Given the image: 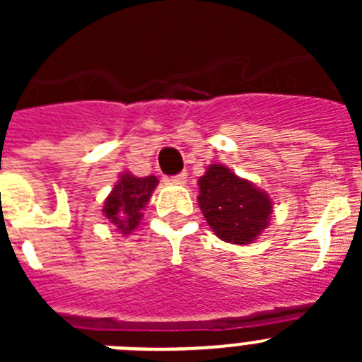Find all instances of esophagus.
Listing matches in <instances>:
<instances>
[{"mask_svg":"<svg viewBox=\"0 0 362 362\" xmlns=\"http://www.w3.org/2000/svg\"><path fill=\"white\" fill-rule=\"evenodd\" d=\"M187 172H179V174H175V175H172V181H174V183H187Z\"/></svg>","mask_w":362,"mask_h":362,"instance_id":"esophagus-1","label":"esophagus"}]
</instances>
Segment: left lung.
Wrapping results in <instances>:
<instances>
[{
    "label": "left lung",
    "instance_id": "obj_1",
    "mask_svg": "<svg viewBox=\"0 0 362 362\" xmlns=\"http://www.w3.org/2000/svg\"><path fill=\"white\" fill-rule=\"evenodd\" d=\"M197 201L217 238L233 245L257 239L270 219V197L221 165H212L199 179Z\"/></svg>",
    "mask_w": 362,
    "mask_h": 362
}]
</instances>
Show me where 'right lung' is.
I'll use <instances>...</instances> for the list:
<instances>
[{
	"instance_id": "add662e5",
	"label": "right lung",
	"mask_w": 362,
	"mask_h": 362,
	"mask_svg": "<svg viewBox=\"0 0 362 362\" xmlns=\"http://www.w3.org/2000/svg\"><path fill=\"white\" fill-rule=\"evenodd\" d=\"M158 185V179L153 175L148 177H134L130 174H123L110 196L105 201V216L114 225H117L121 233H129L139 225L145 209L152 196L153 188Z\"/></svg>"
}]
</instances>
